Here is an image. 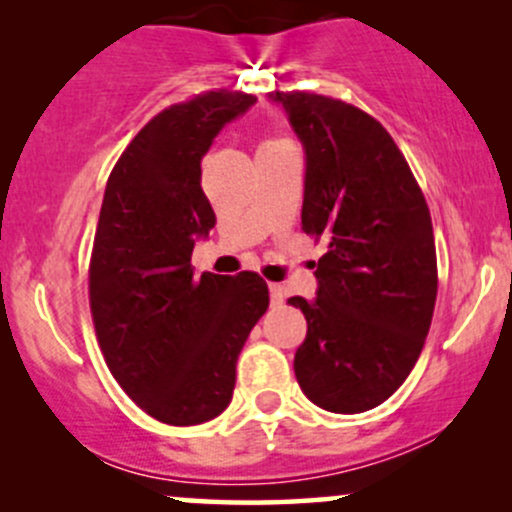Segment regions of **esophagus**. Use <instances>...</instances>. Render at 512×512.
<instances>
[{
    "mask_svg": "<svg viewBox=\"0 0 512 512\" xmlns=\"http://www.w3.org/2000/svg\"><path fill=\"white\" fill-rule=\"evenodd\" d=\"M269 296H272L274 305H281L286 301V291L281 284H269Z\"/></svg>",
    "mask_w": 512,
    "mask_h": 512,
    "instance_id": "obj_1",
    "label": "esophagus"
}]
</instances>
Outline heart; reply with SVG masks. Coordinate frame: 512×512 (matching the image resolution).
<instances>
[{
	"label": "heart",
	"instance_id": "1",
	"mask_svg": "<svg viewBox=\"0 0 512 512\" xmlns=\"http://www.w3.org/2000/svg\"><path fill=\"white\" fill-rule=\"evenodd\" d=\"M267 144H269V142H267Z\"/></svg>",
	"mask_w": 512,
	"mask_h": 512
}]
</instances>
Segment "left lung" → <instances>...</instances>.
I'll list each match as a JSON object with an SVG mask.
<instances>
[{"mask_svg": "<svg viewBox=\"0 0 512 512\" xmlns=\"http://www.w3.org/2000/svg\"><path fill=\"white\" fill-rule=\"evenodd\" d=\"M305 149L301 226L327 248L293 370L334 414L383 404L419 361L438 296L431 211L390 132L356 105L274 91Z\"/></svg>", "mask_w": 512, "mask_h": 512, "instance_id": "8db88e82", "label": "left lung"}]
</instances>
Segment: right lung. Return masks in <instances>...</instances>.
I'll list each match as a JSON object with an SVG mask.
<instances>
[{
    "mask_svg": "<svg viewBox=\"0 0 512 512\" xmlns=\"http://www.w3.org/2000/svg\"><path fill=\"white\" fill-rule=\"evenodd\" d=\"M255 101L216 88L161 110L105 185L88 264L93 327L122 390L170 426L204 424L231 404L238 354L269 305L260 274L195 276L190 264L216 223L202 156Z\"/></svg>",
    "mask_w": 512,
    "mask_h": 512,
    "instance_id": "obj_1",
    "label": "right lung"
}]
</instances>
